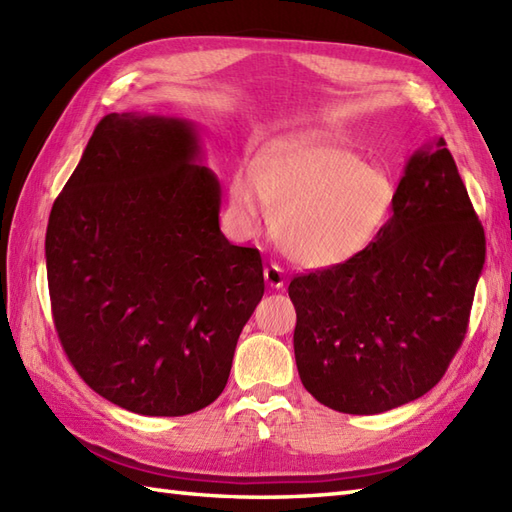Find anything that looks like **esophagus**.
I'll return each instance as SVG.
<instances>
[{"label": "esophagus", "mask_w": 512, "mask_h": 512, "mask_svg": "<svg viewBox=\"0 0 512 512\" xmlns=\"http://www.w3.org/2000/svg\"><path fill=\"white\" fill-rule=\"evenodd\" d=\"M264 277H266V284L270 286V288H284V284H286V275H284V270H281L279 266H275V264H270V266H266V270H264Z\"/></svg>", "instance_id": "1"}]
</instances>
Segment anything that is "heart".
<instances>
[{"label":"heart","mask_w":512,"mask_h":512,"mask_svg":"<svg viewBox=\"0 0 512 512\" xmlns=\"http://www.w3.org/2000/svg\"><path fill=\"white\" fill-rule=\"evenodd\" d=\"M396 204L385 171L325 134L279 140L259 151L250 182L235 180L231 206L255 228L273 213L281 250L303 268L325 270L361 257L383 233Z\"/></svg>","instance_id":"obj_1"}]
</instances>
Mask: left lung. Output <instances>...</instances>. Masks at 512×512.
Wrapping results in <instances>:
<instances>
[{
  "instance_id": "left-lung-1",
  "label": "left lung",
  "mask_w": 512,
  "mask_h": 512,
  "mask_svg": "<svg viewBox=\"0 0 512 512\" xmlns=\"http://www.w3.org/2000/svg\"><path fill=\"white\" fill-rule=\"evenodd\" d=\"M484 228L444 138L409 156L376 242L290 281L303 387L334 411L383 413L427 394L464 341Z\"/></svg>"
}]
</instances>
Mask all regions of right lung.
<instances>
[{
  "label": "right lung",
  "instance_id": "1",
  "mask_svg": "<svg viewBox=\"0 0 512 512\" xmlns=\"http://www.w3.org/2000/svg\"><path fill=\"white\" fill-rule=\"evenodd\" d=\"M200 160L187 118L107 114L50 211L63 350L96 394L140 416L211 405L264 297L259 250L220 231V180Z\"/></svg>",
  "mask_w": 512,
  "mask_h": 512
}]
</instances>
